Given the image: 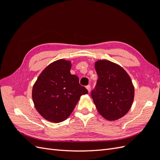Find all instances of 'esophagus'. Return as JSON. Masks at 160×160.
Masks as SVG:
<instances>
[{
  "instance_id": "34e87169",
  "label": "esophagus",
  "mask_w": 160,
  "mask_h": 160,
  "mask_svg": "<svg viewBox=\"0 0 160 160\" xmlns=\"http://www.w3.org/2000/svg\"><path fill=\"white\" fill-rule=\"evenodd\" d=\"M86 88H87V89L88 90V91H89V92H90V91H91V86H90L89 85H87V86H86Z\"/></svg>"
}]
</instances>
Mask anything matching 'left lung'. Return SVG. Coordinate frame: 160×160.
I'll use <instances>...</instances> for the list:
<instances>
[{"label":"left lung","mask_w":160,"mask_h":160,"mask_svg":"<svg viewBox=\"0 0 160 160\" xmlns=\"http://www.w3.org/2000/svg\"><path fill=\"white\" fill-rule=\"evenodd\" d=\"M95 69L98 79L91 94L98 112L109 121L123 117L134 99L130 77L122 67L108 60L96 61Z\"/></svg>","instance_id":"1"}]
</instances>
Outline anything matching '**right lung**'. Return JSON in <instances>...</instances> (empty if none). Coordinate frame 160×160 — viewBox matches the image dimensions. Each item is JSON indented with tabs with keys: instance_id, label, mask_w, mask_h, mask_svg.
Listing matches in <instances>:
<instances>
[{
	"instance_id": "add662e5",
	"label": "right lung",
	"mask_w": 160,
	"mask_h": 160,
	"mask_svg": "<svg viewBox=\"0 0 160 160\" xmlns=\"http://www.w3.org/2000/svg\"><path fill=\"white\" fill-rule=\"evenodd\" d=\"M71 62L59 59L42 71L34 84L32 98L37 111L47 121L59 123L73 111L81 96L88 91L71 75Z\"/></svg>"
}]
</instances>
